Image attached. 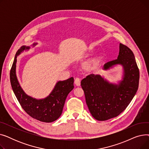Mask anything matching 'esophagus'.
Segmentation results:
<instances>
[{
    "instance_id": "34e87169",
    "label": "esophagus",
    "mask_w": 149,
    "mask_h": 149,
    "mask_svg": "<svg viewBox=\"0 0 149 149\" xmlns=\"http://www.w3.org/2000/svg\"><path fill=\"white\" fill-rule=\"evenodd\" d=\"M74 83L76 86H80L81 84V80L79 78H76L74 81Z\"/></svg>"
}]
</instances>
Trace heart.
Here are the masks:
<instances>
[{
	"label": "heart",
	"instance_id": "heart-1",
	"mask_svg": "<svg viewBox=\"0 0 149 149\" xmlns=\"http://www.w3.org/2000/svg\"><path fill=\"white\" fill-rule=\"evenodd\" d=\"M94 51H95L94 48H92L91 46H89L86 50V54H91ZM102 60H103V57L100 56H98L93 57L91 60H89V61H88L87 62H86L83 65V69L85 70V71L88 72H92L97 67V66L100 63Z\"/></svg>",
	"mask_w": 149,
	"mask_h": 149
}]
</instances>
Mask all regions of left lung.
Segmentation results:
<instances>
[{
	"mask_svg": "<svg viewBox=\"0 0 149 149\" xmlns=\"http://www.w3.org/2000/svg\"><path fill=\"white\" fill-rule=\"evenodd\" d=\"M123 68L122 80L109 83L100 75L90 74L81 81L86 102L92 116L98 121L114 118L123 112L138 89L139 72L134 54L126 45L120 44L117 59L104 64V70L115 65Z\"/></svg>",
	"mask_w": 149,
	"mask_h": 149,
	"instance_id": "obj_1",
	"label": "left lung"
}]
</instances>
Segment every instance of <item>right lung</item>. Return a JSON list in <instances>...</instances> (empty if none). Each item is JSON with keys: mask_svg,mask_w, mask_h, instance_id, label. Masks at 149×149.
I'll return each instance as SVG.
<instances>
[{"mask_svg": "<svg viewBox=\"0 0 149 149\" xmlns=\"http://www.w3.org/2000/svg\"><path fill=\"white\" fill-rule=\"evenodd\" d=\"M37 44L34 43L32 46ZM30 48L22 46L15 54L10 70L11 87L22 107L29 116L42 122L51 123L57 120L61 115L66 97L74 88V78L58 81L50 94L43 99L37 100L26 94L18 81L15 69L17 57L22 52L29 50Z\"/></svg>", "mask_w": 149, "mask_h": 149, "instance_id": "right-lung-1", "label": "right lung"}]
</instances>
